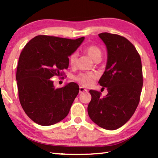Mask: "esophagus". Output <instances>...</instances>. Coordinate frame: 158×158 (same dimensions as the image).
<instances>
[{"label": "esophagus", "instance_id": "obj_1", "mask_svg": "<svg viewBox=\"0 0 158 158\" xmlns=\"http://www.w3.org/2000/svg\"><path fill=\"white\" fill-rule=\"evenodd\" d=\"M87 91H88L87 89H84V87H80L79 88V93H84V92H87Z\"/></svg>", "mask_w": 158, "mask_h": 158}]
</instances>
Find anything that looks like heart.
<instances>
[{
	"instance_id": "b5f03b06",
	"label": "heart",
	"mask_w": 158,
	"mask_h": 158,
	"mask_svg": "<svg viewBox=\"0 0 158 158\" xmlns=\"http://www.w3.org/2000/svg\"><path fill=\"white\" fill-rule=\"evenodd\" d=\"M85 53L95 61H99L102 56V50L95 45H90L84 49ZM77 61V53H73L69 56V63L71 66L76 65ZM98 79V74L94 73H84L79 74L75 77V81L81 84L82 86L89 87L94 84L95 80Z\"/></svg>"
}]
</instances>
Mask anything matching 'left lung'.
<instances>
[{
	"label": "left lung",
	"instance_id": "8db88e82",
	"mask_svg": "<svg viewBox=\"0 0 158 158\" xmlns=\"http://www.w3.org/2000/svg\"><path fill=\"white\" fill-rule=\"evenodd\" d=\"M99 37L107 48L106 69L99 84L108 94L90 90L91 100L88 106L90 119L98 126L114 130L129 121L139 103L143 86L142 65L139 53L125 37L102 33Z\"/></svg>",
	"mask_w": 158,
	"mask_h": 158
}]
</instances>
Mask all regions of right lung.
<instances>
[{
  "label": "right lung",
  "instance_id": "right-lung-1",
  "mask_svg": "<svg viewBox=\"0 0 158 158\" xmlns=\"http://www.w3.org/2000/svg\"><path fill=\"white\" fill-rule=\"evenodd\" d=\"M84 40V37L71 40L40 35L21 52L16 74L19 98L26 115L36 123L48 126L68 116L79 85L71 82L55 89L50 79L65 74L63 69L68 68V56Z\"/></svg>",
  "mask_w": 158,
  "mask_h": 158
}]
</instances>
